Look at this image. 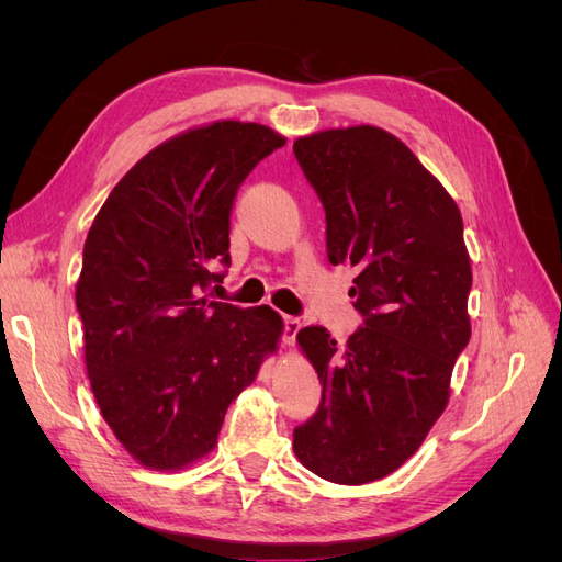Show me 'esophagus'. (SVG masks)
I'll return each mask as SVG.
<instances>
[{
    "label": "esophagus",
    "mask_w": 562,
    "mask_h": 562,
    "mask_svg": "<svg viewBox=\"0 0 562 562\" xmlns=\"http://www.w3.org/2000/svg\"><path fill=\"white\" fill-rule=\"evenodd\" d=\"M297 333H300V321L295 316H283V335H281L283 345L293 347Z\"/></svg>",
    "instance_id": "1"
}]
</instances>
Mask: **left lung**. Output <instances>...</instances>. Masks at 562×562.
I'll return each instance as SVG.
<instances>
[{
    "instance_id": "left-lung-1",
    "label": "left lung",
    "mask_w": 562,
    "mask_h": 562,
    "mask_svg": "<svg viewBox=\"0 0 562 562\" xmlns=\"http://www.w3.org/2000/svg\"><path fill=\"white\" fill-rule=\"evenodd\" d=\"M326 209L330 265L356 267L345 347L321 326L297 342L323 384L293 431L312 473L339 485L380 481L411 459L443 415L471 337V262L457 203L396 135L378 126L318 131L293 145Z\"/></svg>"
}]
</instances>
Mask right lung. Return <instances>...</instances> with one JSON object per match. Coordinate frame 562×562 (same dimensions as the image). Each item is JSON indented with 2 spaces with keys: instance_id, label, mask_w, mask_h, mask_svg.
Masks as SVG:
<instances>
[{
  "instance_id": "obj_1",
  "label": "right lung",
  "mask_w": 562,
  "mask_h": 562,
  "mask_svg": "<svg viewBox=\"0 0 562 562\" xmlns=\"http://www.w3.org/2000/svg\"><path fill=\"white\" fill-rule=\"evenodd\" d=\"M283 135L215 122L145 155L116 182L83 244L77 312L83 359L116 440L143 467L209 454L229 403L277 351L281 316L213 302L229 267L236 190Z\"/></svg>"
}]
</instances>
